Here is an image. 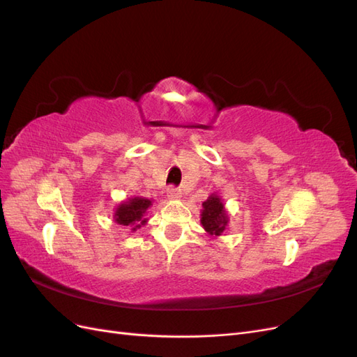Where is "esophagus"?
Returning a JSON list of instances; mask_svg holds the SVG:
<instances>
[{"instance_id":"esophagus-1","label":"esophagus","mask_w":357,"mask_h":357,"mask_svg":"<svg viewBox=\"0 0 357 357\" xmlns=\"http://www.w3.org/2000/svg\"><path fill=\"white\" fill-rule=\"evenodd\" d=\"M167 195H168L171 199H177V198H180V195H181V190H180L178 188H176V186H169V188L167 189Z\"/></svg>"}]
</instances>
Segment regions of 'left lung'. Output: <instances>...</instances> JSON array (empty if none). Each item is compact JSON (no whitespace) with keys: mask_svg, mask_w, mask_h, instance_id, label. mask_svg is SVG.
Instances as JSON below:
<instances>
[{"mask_svg":"<svg viewBox=\"0 0 357 357\" xmlns=\"http://www.w3.org/2000/svg\"><path fill=\"white\" fill-rule=\"evenodd\" d=\"M201 223L210 235L219 236L223 234L226 223H228V214H226L225 205L219 197L211 195L202 204Z\"/></svg>","mask_w":357,"mask_h":357,"instance_id":"1","label":"left lung"}]
</instances>
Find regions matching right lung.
<instances>
[{"label": "right lung", "mask_w": 357, "mask_h": 357, "mask_svg": "<svg viewBox=\"0 0 357 357\" xmlns=\"http://www.w3.org/2000/svg\"><path fill=\"white\" fill-rule=\"evenodd\" d=\"M152 205V201L144 199V198H132L123 204L119 205L116 210V222L123 226H134V231L142 228V225L146 223V219H143V214L146 210Z\"/></svg>", "instance_id": "right-lung-1"}]
</instances>
